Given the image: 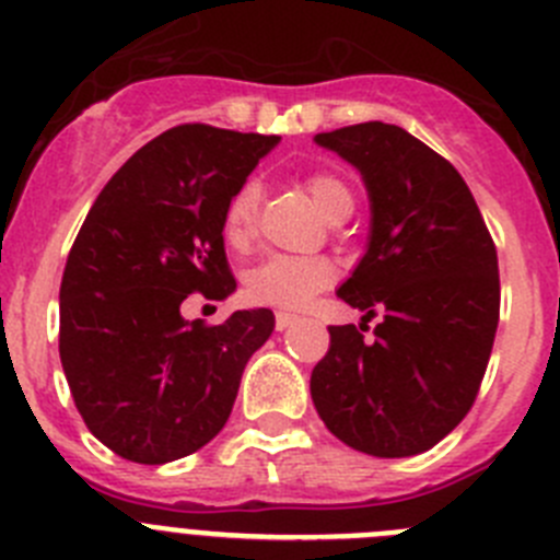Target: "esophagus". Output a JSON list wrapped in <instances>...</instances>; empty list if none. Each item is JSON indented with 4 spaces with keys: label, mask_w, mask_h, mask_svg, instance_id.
<instances>
[{
    "label": "esophagus",
    "mask_w": 560,
    "mask_h": 560,
    "mask_svg": "<svg viewBox=\"0 0 560 560\" xmlns=\"http://www.w3.org/2000/svg\"><path fill=\"white\" fill-rule=\"evenodd\" d=\"M296 322H300V316L289 314V311H277V314H275L277 330H285V327H294Z\"/></svg>",
    "instance_id": "34e87169"
}]
</instances>
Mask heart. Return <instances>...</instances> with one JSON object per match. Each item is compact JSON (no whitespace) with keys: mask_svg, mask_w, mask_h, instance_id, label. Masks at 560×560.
Masks as SVG:
<instances>
[{"mask_svg":"<svg viewBox=\"0 0 560 560\" xmlns=\"http://www.w3.org/2000/svg\"><path fill=\"white\" fill-rule=\"evenodd\" d=\"M307 194L316 202V208L325 213V219H336L343 210H352L355 197L350 186L341 177L330 172L311 174L305 183ZM258 205H260V183L258 179H246L235 188L224 208L222 230L224 238L233 249L249 246L255 235V222H258ZM336 269L325 258H296V255H271L264 264L249 269L246 275V294L255 302L277 307H300L305 305L314 294L332 283Z\"/></svg>","mask_w":560,"mask_h":560,"instance_id":"heart-1","label":"heart"}]
</instances>
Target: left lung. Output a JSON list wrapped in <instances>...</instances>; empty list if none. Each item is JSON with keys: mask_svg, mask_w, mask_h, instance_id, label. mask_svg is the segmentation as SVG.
Segmentation results:
<instances>
[{"mask_svg": "<svg viewBox=\"0 0 560 560\" xmlns=\"http://www.w3.org/2000/svg\"><path fill=\"white\" fill-rule=\"evenodd\" d=\"M361 172L366 253L336 291L383 314L330 327L311 397L336 439L374 458H408L458 428L478 397L500 322L497 249L455 166L397 125L363 121L314 138Z\"/></svg>", "mask_w": 560, "mask_h": 560, "instance_id": "obj_1", "label": "left lung"}]
</instances>
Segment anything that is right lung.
<instances>
[{
    "instance_id": "add662e5",
    "label": "right lung",
    "mask_w": 560,
    "mask_h": 560,
    "mask_svg": "<svg viewBox=\"0 0 560 560\" xmlns=\"http://www.w3.org/2000/svg\"><path fill=\"white\" fill-rule=\"evenodd\" d=\"M280 138L179 125L102 188L60 283V363L91 433L136 464L205 447L230 419L246 361L275 330L269 307L217 327L179 305L228 300L224 208Z\"/></svg>"
}]
</instances>
